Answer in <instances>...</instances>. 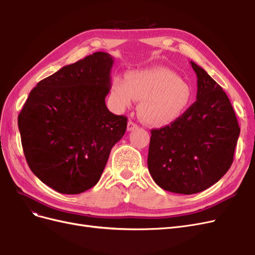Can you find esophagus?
Masks as SVG:
<instances>
[{
    "label": "esophagus",
    "mask_w": 255,
    "mask_h": 255,
    "mask_svg": "<svg viewBox=\"0 0 255 255\" xmlns=\"http://www.w3.org/2000/svg\"><path fill=\"white\" fill-rule=\"evenodd\" d=\"M136 128H138V126L136 125V123H134L133 121L129 120L128 122V130H129V132H130V130H134Z\"/></svg>",
    "instance_id": "1"
}]
</instances>
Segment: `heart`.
I'll return each mask as SVG.
<instances>
[{
    "label": "heart",
    "mask_w": 255,
    "mask_h": 255,
    "mask_svg": "<svg viewBox=\"0 0 255 255\" xmlns=\"http://www.w3.org/2000/svg\"><path fill=\"white\" fill-rule=\"evenodd\" d=\"M112 95L118 109L140 101L139 117L148 125L164 127L180 119L192 104L191 85L170 69L155 67L116 78Z\"/></svg>",
    "instance_id": "obj_1"
}]
</instances>
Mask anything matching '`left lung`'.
Segmentation results:
<instances>
[{"label": "left lung", "instance_id": "left-lung-1", "mask_svg": "<svg viewBox=\"0 0 255 255\" xmlns=\"http://www.w3.org/2000/svg\"><path fill=\"white\" fill-rule=\"evenodd\" d=\"M197 74V101L180 119L151 130L148 168L160 188L201 192L217 183L233 163L241 128L230 100L203 68Z\"/></svg>", "mask_w": 255, "mask_h": 255}]
</instances>
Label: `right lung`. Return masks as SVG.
<instances>
[{
	"label": "right lung",
	"instance_id": "right-lung-1",
	"mask_svg": "<svg viewBox=\"0 0 255 255\" xmlns=\"http://www.w3.org/2000/svg\"><path fill=\"white\" fill-rule=\"evenodd\" d=\"M114 59L96 52L43 79L18 116L28 167L60 194L78 195L99 182L128 118L107 110Z\"/></svg>",
	"mask_w": 255,
	"mask_h": 255
}]
</instances>
